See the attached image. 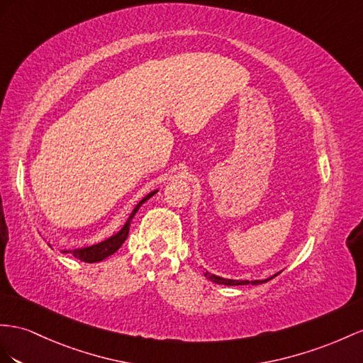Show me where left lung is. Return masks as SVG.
<instances>
[{
    "mask_svg": "<svg viewBox=\"0 0 363 363\" xmlns=\"http://www.w3.org/2000/svg\"><path fill=\"white\" fill-rule=\"evenodd\" d=\"M281 273H282V270L279 272V273H276V274H273V276H270V277H267V279H255V281H244V279H225V277H220V276H216V274H211L210 272L203 270V276H206V277L208 279V281L215 282V284H219V285H247V284L259 285V284L268 282V281H270V279L276 277L277 274H281Z\"/></svg>",
    "mask_w": 363,
    "mask_h": 363,
    "instance_id": "left-lung-1",
    "label": "left lung"
}]
</instances>
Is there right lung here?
Here are the masks:
<instances>
[{"label":"right lung","mask_w":363,"mask_h":363,"mask_svg":"<svg viewBox=\"0 0 363 363\" xmlns=\"http://www.w3.org/2000/svg\"><path fill=\"white\" fill-rule=\"evenodd\" d=\"M157 190H153L150 193H147L145 196L139 201L136 203V207L133 208V211L130 213L128 219L125 220V224L123 225V228H121L119 231H116L115 235H111L110 238L101 240V242H96V244H91V245H87V247H78V248H61L60 252L64 253V255H72L75 256L77 259H79V261L82 262H87V264H93V262H101L104 261L106 257L111 256L113 253H116L119 247L123 245L125 242V239L128 236V230H130V224H132V219L133 216L136 215V211L141 208L143 203L145 201L150 199L153 194H156ZM50 245V244H49Z\"/></svg>","instance_id":"1"}]
</instances>
